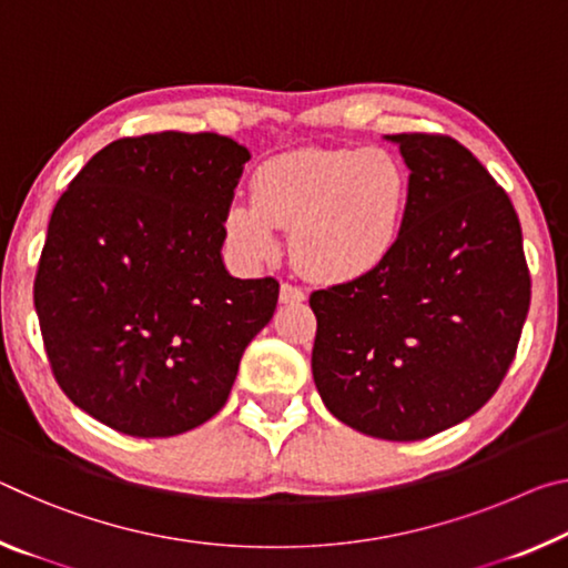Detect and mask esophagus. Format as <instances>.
Here are the masks:
<instances>
[{
    "instance_id": "esophagus-1",
    "label": "esophagus",
    "mask_w": 568,
    "mask_h": 568,
    "mask_svg": "<svg viewBox=\"0 0 568 568\" xmlns=\"http://www.w3.org/2000/svg\"><path fill=\"white\" fill-rule=\"evenodd\" d=\"M303 301H305L303 287L293 285V283H283V285H281V303L293 305V303H303Z\"/></svg>"
}]
</instances>
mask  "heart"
Segmentation results:
<instances>
[{"mask_svg":"<svg viewBox=\"0 0 568 568\" xmlns=\"http://www.w3.org/2000/svg\"><path fill=\"white\" fill-rule=\"evenodd\" d=\"M409 206V174L386 149L295 151L252 179V202L227 210V237L242 257L277 252L293 232V257L316 281L346 283L374 273L397 250Z\"/></svg>","mask_w":568,"mask_h":568,"instance_id":"heart-1","label":"heart"}]
</instances>
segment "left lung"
I'll return each instance as SVG.
<instances>
[{
  "label": "left lung",
  "instance_id": "left-lung-1",
  "mask_svg": "<svg viewBox=\"0 0 568 568\" xmlns=\"http://www.w3.org/2000/svg\"><path fill=\"white\" fill-rule=\"evenodd\" d=\"M409 206L392 257L311 295L313 379L333 417L414 443L478 412L516 358L530 305L518 214L463 143L397 133Z\"/></svg>",
  "mask_w": 568,
  "mask_h": 568
}]
</instances>
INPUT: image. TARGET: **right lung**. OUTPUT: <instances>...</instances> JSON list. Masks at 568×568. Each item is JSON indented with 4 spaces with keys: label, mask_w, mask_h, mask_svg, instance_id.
I'll list each match as a JSON object with an SVG mask.
<instances>
[{
    "label": "right lung",
    "mask_w": 568,
    "mask_h": 568,
    "mask_svg": "<svg viewBox=\"0 0 568 568\" xmlns=\"http://www.w3.org/2000/svg\"><path fill=\"white\" fill-rule=\"evenodd\" d=\"M250 151L220 133L125 136L52 210L34 275L48 362L68 399L131 437L204 425L273 318L275 277L222 263Z\"/></svg>",
    "instance_id": "obj_1"
}]
</instances>
